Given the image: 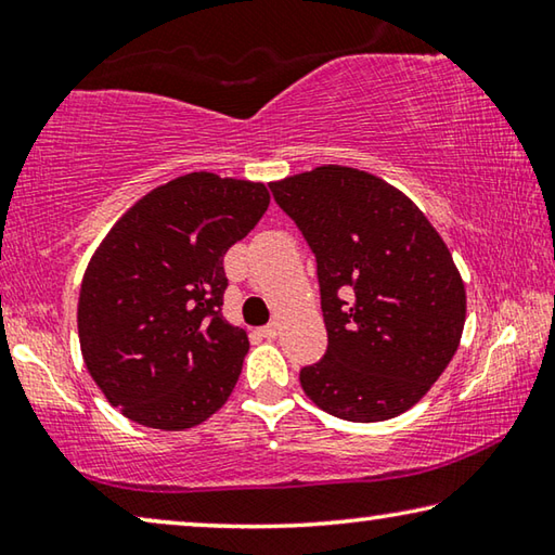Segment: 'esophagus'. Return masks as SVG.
Returning a JSON list of instances; mask_svg holds the SVG:
<instances>
[{"instance_id":"obj_1","label":"esophagus","mask_w":555,"mask_h":555,"mask_svg":"<svg viewBox=\"0 0 555 555\" xmlns=\"http://www.w3.org/2000/svg\"><path fill=\"white\" fill-rule=\"evenodd\" d=\"M261 335H264L267 340H276V337H279V323H269V325L261 327Z\"/></svg>"}]
</instances>
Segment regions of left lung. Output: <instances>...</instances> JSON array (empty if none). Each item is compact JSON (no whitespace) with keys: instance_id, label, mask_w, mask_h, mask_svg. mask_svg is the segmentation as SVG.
<instances>
[{"instance_id":"8db88e82","label":"left lung","mask_w":555,"mask_h":555,"mask_svg":"<svg viewBox=\"0 0 555 555\" xmlns=\"http://www.w3.org/2000/svg\"><path fill=\"white\" fill-rule=\"evenodd\" d=\"M318 261L327 350L300 370L318 409L354 424L409 411L453 360L465 284L416 203L350 166L271 183Z\"/></svg>"}]
</instances>
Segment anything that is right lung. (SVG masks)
Listing matches in <instances>:
<instances>
[{
    "mask_svg": "<svg viewBox=\"0 0 555 555\" xmlns=\"http://www.w3.org/2000/svg\"><path fill=\"white\" fill-rule=\"evenodd\" d=\"M267 208L264 183L195 171L149 191L100 242L80 284V352L129 421L185 430L230 399L249 337L222 318V257Z\"/></svg>",
    "mask_w": 555,
    "mask_h": 555,
    "instance_id": "1",
    "label": "right lung"
}]
</instances>
